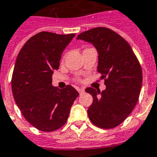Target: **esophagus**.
Wrapping results in <instances>:
<instances>
[{
	"instance_id": "obj_1",
	"label": "esophagus",
	"mask_w": 157,
	"mask_h": 157,
	"mask_svg": "<svg viewBox=\"0 0 157 157\" xmlns=\"http://www.w3.org/2000/svg\"><path fill=\"white\" fill-rule=\"evenodd\" d=\"M77 91L79 92V94H82L85 93V89H83V88H80V89H77Z\"/></svg>"
}]
</instances>
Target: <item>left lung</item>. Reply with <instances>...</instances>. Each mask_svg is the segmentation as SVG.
Segmentation results:
<instances>
[{
    "mask_svg": "<svg viewBox=\"0 0 157 157\" xmlns=\"http://www.w3.org/2000/svg\"><path fill=\"white\" fill-rule=\"evenodd\" d=\"M76 39L96 48L98 72L106 86L101 92L92 87L85 90L94 98L88 109L89 118L100 128H114L128 117L138 101L143 81L140 63L129 43L110 29L93 28Z\"/></svg>",
    "mask_w": 157,
    "mask_h": 157,
    "instance_id": "obj_1",
    "label": "left lung"
}]
</instances>
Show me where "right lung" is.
Returning <instances> with one entry per match:
<instances>
[{"label":"right lung","instance_id":"1","mask_svg":"<svg viewBox=\"0 0 157 157\" xmlns=\"http://www.w3.org/2000/svg\"><path fill=\"white\" fill-rule=\"evenodd\" d=\"M76 34L43 31L27 40L17 57L12 76L16 104L28 123L43 132H54L67 122L78 92L52 85L53 71L59 67L63 50Z\"/></svg>","mask_w":157,"mask_h":157}]
</instances>
